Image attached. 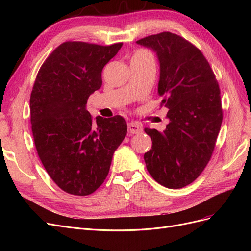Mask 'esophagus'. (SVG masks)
<instances>
[{
  "label": "esophagus",
  "mask_w": 251,
  "mask_h": 251,
  "mask_svg": "<svg viewBox=\"0 0 251 251\" xmlns=\"http://www.w3.org/2000/svg\"><path fill=\"white\" fill-rule=\"evenodd\" d=\"M142 131V126L138 123H128L127 125V132L128 134H138Z\"/></svg>",
  "instance_id": "obj_1"
}]
</instances>
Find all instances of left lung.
I'll return each instance as SVG.
<instances>
[{"instance_id":"left-lung-1","label":"left lung","mask_w":251,"mask_h":251,"mask_svg":"<svg viewBox=\"0 0 251 251\" xmlns=\"http://www.w3.org/2000/svg\"><path fill=\"white\" fill-rule=\"evenodd\" d=\"M136 43L156 52L158 93L170 120L162 132L144 128L153 141L144 161L159 184L182 188L200 176L214 151L223 119L218 81L202 52L183 37L161 32Z\"/></svg>"}]
</instances>
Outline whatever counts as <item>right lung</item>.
Listing matches in <instances>:
<instances>
[{"label": "right lung", "mask_w": 251, "mask_h": 251, "mask_svg": "<svg viewBox=\"0 0 251 251\" xmlns=\"http://www.w3.org/2000/svg\"><path fill=\"white\" fill-rule=\"evenodd\" d=\"M121 46L63 43L35 78L30 96L34 144L45 170L68 194L94 193L107 178L114 151L126 135L121 116H97L94 121L86 109L89 96L101 87L103 67Z\"/></svg>", "instance_id": "right-lung-1"}]
</instances>
